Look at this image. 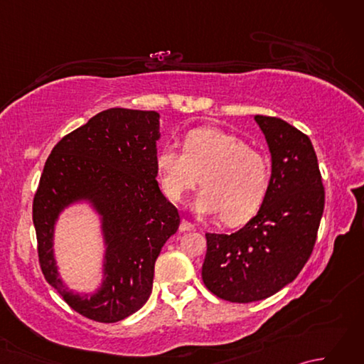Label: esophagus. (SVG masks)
I'll list each match as a JSON object with an SVG mask.
<instances>
[{"mask_svg":"<svg viewBox=\"0 0 364 364\" xmlns=\"http://www.w3.org/2000/svg\"><path fill=\"white\" fill-rule=\"evenodd\" d=\"M180 230L181 231H192V230H196V225L192 222H189V220H186V219H183L181 220V223H180Z\"/></svg>","mask_w":364,"mask_h":364,"instance_id":"esophagus-1","label":"esophagus"}]
</instances>
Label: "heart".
<instances>
[{"label": "heart", "mask_w": 364, "mask_h": 364, "mask_svg": "<svg viewBox=\"0 0 364 364\" xmlns=\"http://www.w3.org/2000/svg\"><path fill=\"white\" fill-rule=\"evenodd\" d=\"M156 164L162 191L172 202H180L200 181L205 189L196 198V211L222 215L231 225L257 214L269 191L267 158L241 137L219 128L189 131L183 151L164 146Z\"/></svg>", "instance_id": "heart-1"}]
</instances>
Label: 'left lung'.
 <instances>
[{"instance_id":"left-lung-1","label":"left lung","mask_w":364,"mask_h":364,"mask_svg":"<svg viewBox=\"0 0 364 364\" xmlns=\"http://www.w3.org/2000/svg\"><path fill=\"white\" fill-rule=\"evenodd\" d=\"M272 154L258 214L231 235L206 233L202 278L222 300L249 304L291 283L310 259L326 203L310 137L278 117L255 115Z\"/></svg>"}]
</instances>
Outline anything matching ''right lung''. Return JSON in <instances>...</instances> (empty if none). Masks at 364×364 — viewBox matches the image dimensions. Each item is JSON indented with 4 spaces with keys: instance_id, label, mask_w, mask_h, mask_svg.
<instances>
[{
    "instance_id": "add662e5",
    "label": "right lung",
    "mask_w": 364,
    "mask_h": 364,
    "mask_svg": "<svg viewBox=\"0 0 364 364\" xmlns=\"http://www.w3.org/2000/svg\"><path fill=\"white\" fill-rule=\"evenodd\" d=\"M158 137V112L111 107L60 139L45 162L33 202L38 264L65 304L90 321L119 322L145 304L154 262L180 225L156 181ZM78 198L104 215L108 244L107 278L90 299L63 288L52 258L53 222Z\"/></svg>"
}]
</instances>
